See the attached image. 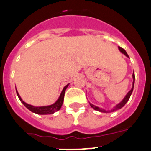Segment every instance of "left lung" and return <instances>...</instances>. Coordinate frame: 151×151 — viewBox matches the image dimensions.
<instances>
[{
	"mask_svg": "<svg viewBox=\"0 0 151 151\" xmlns=\"http://www.w3.org/2000/svg\"><path fill=\"white\" fill-rule=\"evenodd\" d=\"M119 51L121 52L122 53V54H124V55H125V56H127V58H129L128 55H127V53L126 52V51H125V50H124V49L122 48V47H119ZM132 76H133V85H132V88H131V90H130V91H129L128 93H127V94H126V96H124V98L122 100L121 102H119V104H116V105L115 106V107H113V109H111V110H104V109L101 108V107H97V106L94 105V104H91V103H90V107H93V108L94 109V110H97V111L101 112V113H112V112L116 111V110H119V109H121L122 107H124V106L125 105L126 103H127V101H128L129 99H130V96H131L132 93H133V87H134V82H135V75H134V73H133V75H132Z\"/></svg>",
	"mask_w": 151,
	"mask_h": 151,
	"instance_id": "8db88e82",
	"label": "left lung"
}]
</instances>
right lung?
<instances>
[{
  "mask_svg": "<svg viewBox=\"0 0 151 151\" xmlns=\"http://www.w3.org/2000/svg\"><path fill=\"white\" fill-rule=\"evenodd\" d=\"M69 84H67L65 87H64L63 90L61 91V95H60L59 98L56 101H55L54 104H51V105H47V106H41V107H35V106H32L31 104H29L27 103L24 102V101L22 100V99L21 98V96H20L19 93H18L16 89V93L17 95L18 96V99H20V101L23 103L24 106L27 107V109L30 110L32 113H35L36 114H39V115H47V114H52V113H55L56 111L59 110L61 109V106L63 104V101H64V93H65L66 89L67 88V87L69 86Z\"/></svg>",
  "mask_w": 151,
  "mask_h": 151,
  "instance_id": "right-lung-1",
  "label": "right lung"
}]
</instances>
